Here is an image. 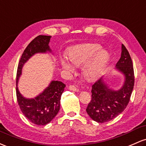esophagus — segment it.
<instances>
[{
	"label": "esophagus",
	"mask_w": 146,
	"mask_h": 146,
	"mask_svg": "<svg viewBox=\"0 0 146 146\" xmlns=\"http://www.w3.org/2000/svg\"><path fill=\"white\" fill-rule=\"evenodd\" d=\"M68 89H69L70 91H79V89H78V88L74 85H70L68 86Z\"/></svg>",
	"instance_id": "esophagus-1"
}]
</instances>
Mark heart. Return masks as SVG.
I'll list each match as a JSON object with an SVG mask.
<instances>
[{
    "label": "heart",
    "instance_id": "heart-1",
    "mask_svg": "<svg viewBox=\"0 0 146 146\" xmlns=\"http://www.w3.org/2000/svg\"><path fill=\"white\" fill-rule=\"evenodd\" d=\"M101 46L96 44H85L74 46L68 51V58L75 66L85 64L84 75L89 80H94L100 76L102 69L109 60V54ZM61 66L64 69L73 70L71 64L64 59H61Z\"/></svg>",
    "mask_w": 146,
    "mask_h": 146
}]
</instances>
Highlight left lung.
<instances>
[{"mask_svg": "<svg viewBox=\"0 0 146 146\" xmlns=\"http://www.w3.org/2000/svg\"><path fill=\"white\" fill-rule=\"evenodd\" d=\"M116 68L125 76L124 84L119 90L110 89L102 78L92 85L91 100L86 111L98 123H105L116 118L124 111L130 100L134 84V68L129 52L123 44Z\"/></svg>", "mask_w": 146, "mask_h": 146, "instance_id": "1", "label": "left lung"}]
</instances>
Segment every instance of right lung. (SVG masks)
I'll list each match as a JSON object with an SVG mask.
<instances>
[{
	"label": "right lung",
	"instance_id": "obj_1",
	"mask_svg": "<svg viewBox=\"0 0 146 146\" xmlns=\"http://www.w3.org/2000/svg\"><path fill=\"white\" fill-rule=\"evenodd\" d=\"M51 36L39 35L28 45L19 62L17 73V84L21 74L24 64L35 53L51 52L48 44ZM66 85L62 82L52 81L49 86L35 98H25L16 88L17 102L21 111L30 122L38 125H45L50 122L60 109V99Z\"/></svg>",
	"mask_w": 146,
	"mask_h": 146
}]
</instances>
